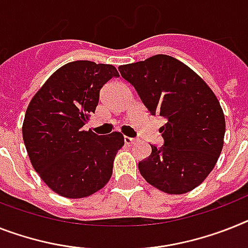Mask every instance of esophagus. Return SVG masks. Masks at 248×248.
Masks as SVG:
<instances>
[{"label":"esophagus","mask_w":248,"mask_h":248,"mask_svg":"<svg viewBox=\"0 0 248 248\" xmlns=\"http://www.w3.org/2000/svg\"><path fill=\"white\" fill-rule=\"evenodd\" d=\"M124 143H126V145H132V143H135L136 142V140H135V139H132V137H128V136H124Z\"/></svg>","instance_id":"esophagus-1"}]
</instances>
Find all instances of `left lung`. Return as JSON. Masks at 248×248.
Instances as JSON below:
<instances>
[{
  "label": "left lung",
  "mask_w": 248,
  "mask_h": 248,
  "mask_svg": "<svg viewBox=\"0 0 248 248\" xmlns=\"http://www.w3.org/2000/svg\"><path fill=\"white\" fill-rule=\"evenodd\" d=\"M160 127L164 145L139 163L149 184L168 194H184L204 182L223 149L226 121L219 101L201 77L175 58L157 54L118 66Z\"/></svg>",
  "instance_id": "8db88e82"
}]
</instances>
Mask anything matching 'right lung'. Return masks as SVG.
I'll return each instance as SVG.
<instances>
[{
	"mask_svg": "<svg viewBox=\"0 0 248 248\" xmlns=\"http://www.w3.org/2000/svg\"><path fill=\"white\" fill-rule=\"evenodd\" d=\"M117 69L89 60L72 62L53 73L29 103L22 137L43 182L65 198H85L112 176L124 135L98 136L83 126L98 106L99 91Z\"/></svg>",
	"mask_w": 248,
	"mask_h": 248,
	"instance_id": "right-lung-1",
	"label": "right lung"
}]
</instances>
